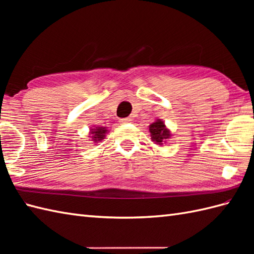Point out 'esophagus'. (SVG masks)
<instances>
[{
    "label": "esophagus",
    "instance_id": "obj_1",
    "mask_svg": "<svg viewBox=\"0 0 254 254\" xmlns=\"http://www.w3.org/2000/svg\"><path fill=\"white\" fill-rule=\"evenodd\" d=\"M130 121H132L131 120V118H123V119H120V123H128Z\"/></svg>",
    "mask_w": 254,
    "mask_h": 254
}]
</instances>
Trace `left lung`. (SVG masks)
<instances>
[{
    "label": "left lung",
    "mask_w": 254,
    "mask_h": 254,
    "mask_svg": "<svg viewBox=\"0 0 254 254\" xmlns=\"http://www.w3.org/2000/svg\"><path fill=\"white\" fill-rule=\"evenodd\" d=\"M148 130L152 141L158 145H163L171 136L170 131L167 128L165 122L161 119H157L154 123L150 124Z\"/></svg>",
    "instance_id": "obj_1"
}]
</instances>
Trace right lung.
<instances>
[{"mask_svg": "<svg viewBox=\"0 0 254 254\" xmlns=\"http://www.w3.org/2000/svg\"><path fill=\"white\" fill-rule=\"evenodd\" d=\"M107 133L108 130L105 127H93L89 131V136L94 143H99L106 137Z\"/></svg>", "mask_w": 254, "mask_h": 254, "instance_id": "right-lung-1", "label": "right lung"}]
</instances>
